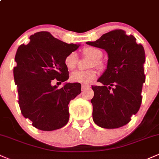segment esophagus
Segmentation results:
<instances>
[{"label":"esophagus","instance_id":"esophagus-1","mask_svg":"<svg viewBox=\"0 0 159 159\" xmlns=\"http://www.w3.org/2000/svg\"><path fill=\"white\" fill-rule=\"evenodd\" d=\"M89 87H90V86H88V85H84V84H82L81 85V90H82V91H84L85 90V89H87V88H89Z\"/></svg>","mask_w":159,"mask_h":159}]
</instances>
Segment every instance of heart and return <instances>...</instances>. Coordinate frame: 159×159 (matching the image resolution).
Masks as SVG:
<instances>
[{"label":"heart","mask_w":159,"mask_h":159,"mask_svg":"<svg viewBox=\"0 0 159 159\" xmlns=\"http://www.w3.org/2000/svg\"><path fill=\"white\" fill-rule=\"evenodd\" d=\"M83 53L85 56L88 57L93 60L90 67L96 66L98 68L102 67V63L100 61L102 57V52L100 49L95 47H86L84 48ZM78 62V57L75 52L69 54L65 57L64 64L67 69L72 70L76 67ZM97 77V72L93 69L88 71H78L74 72L70 76V80L74 83H78L81 84H89L94 81Z\"/></svg>","instance_id":"obj_1"}]
</instances>
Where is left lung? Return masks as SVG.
Segmentation results:
<instances>
[{"label": "left lung", "mask_w": 159, "mask_h": 159, "mask_svg": "<svg viewBox=\"0 0 159 159\" xmlns=\"http://www.w3.org/2000/svg\"><path fill=\"white\" fill-rule=\"evenodd\" d=\"M87 44L104 49L108 55L106 70L98 79L102 85L92 86L93 120L105 129L123 126L141 105L146 78L143 45L137 44L135 37L123 30H112Z\"/></svg>", "instance_id": "obj_1"}]
</instances>
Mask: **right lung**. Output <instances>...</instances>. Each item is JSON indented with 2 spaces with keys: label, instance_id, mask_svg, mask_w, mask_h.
I'll list each match as a JSON object with an SVG mask.
<instances>
[{
  "label": "right lung",
  "instance_id": "add662e5",
  "mask_svg": "<svg viewBox=\"0 0 159 159\" xmlns=\"http://www.w3.org/2000/svg\"><path fill=\"white\" fill-rule=\"evenodd\" d=\"M30 39L27 45H20L15 57L20 109L36 129L56 130L68 123L69 102L81 90L78 83H66L61 89L52 84L54 79L61 84L68 80L64 59L80 45L67 44L46 31L36 33Z\"/></svg>",
  "mask_w": 159,
  "mask_h": 159
}]
</instances>
